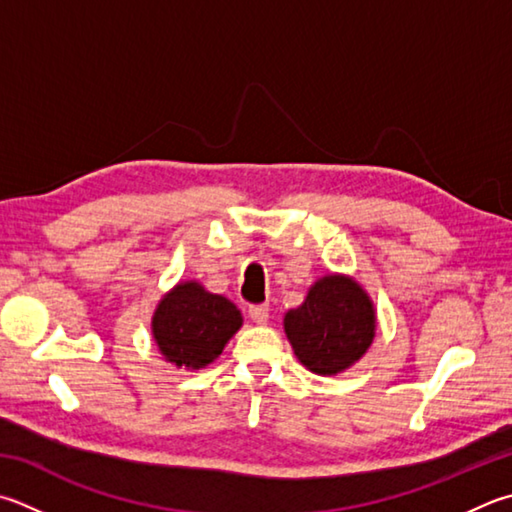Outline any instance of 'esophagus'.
I'll return each instance as SVG.
<instances>
[{"label": "esophagus", "mask_w": 512, "mask_h": 512, "mask_svg": "<svg viewBox=\"0 0 512 512\" xmlns=\"http://www.w3.org/2000/svg\"><path fill=\"white\" fill-rule=\"evenodd\" d=\"M248 318L257 324H266L268 322V304L248 306Z\"/></svg>", "instance_id": "esophagus-1"}]
</instances>
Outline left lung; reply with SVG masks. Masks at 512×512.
Returning a JSON list of instances; mask_svg holds the SVG:
<instances>
[{
    "instance_id": "obj_1",
    "label": "left lung",
    "mask_w": 512,
    "mask_h": 512,
    "mask_svg": "<svg viewBox=\"0 0 512 512\" xmlns=\"http://www.w3.org/2000/svg\"><path fill=\"white\" fill-rule=\"evenodd\" d=\"M295 356L315 374H338L362 358L374 340V304L362 288L342 275L311 286L302 306L284 318Z\"/></svg>"
}]
</instances>
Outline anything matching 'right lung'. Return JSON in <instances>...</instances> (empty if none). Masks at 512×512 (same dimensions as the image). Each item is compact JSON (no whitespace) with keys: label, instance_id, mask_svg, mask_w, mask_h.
<instances>
[{"label":"right lung","instance_id":"add662e5","mask_svg":"<svg viewBox=\"0 0 512 512\" xmlns=\"http://www.w3.org/2000/svg\"><path fill=\"white\" fill-rule=\"evenodd\" d=\"M239 327L237 306L197 282L179 284L167 293L152 320L156 345L165 360L188 369H201L219 358Z\"/></svg>","mask_w":512,"mask_h":512}]
</instances>
